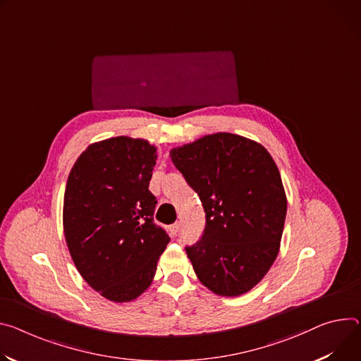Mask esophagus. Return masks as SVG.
<instances>
[{
    "instance_id": "esophagus-1",
    "label": "esophagus",
    "mask_w": 361,
    "mask_h": 361,
    "mask_svg": "<svg viewBox=\"0 0 361 361\" xmlns=\"http://www.w3.org/2000/svg\"><path fill=\"white\" fill-rule=\"evenodd\" d=\"M170 232H171V235H177L178 232H180V223H174V224H171L170 226Z\"/></svg>"
}]
</instances>
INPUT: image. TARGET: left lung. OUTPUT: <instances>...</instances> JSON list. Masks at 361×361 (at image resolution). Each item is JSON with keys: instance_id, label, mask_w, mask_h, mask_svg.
<instances>
[{"instance_id": "8db88e82", "label": "left lung", "mask_w": 361, "mask_h": 361, "mask_svg": "<svg viewBox=\"0 0 361 361\" xmlns=\"http://www.w3.org/2000/svg\"><path fill=\"white\" fill-rule=\"evenodd\" d=\"M206 213L202 238L185 246L210 290L238 297L267 275L278 256L286 195L271 154L247 138L220 133L170 152Z\"/></svg>"}]
</instances>
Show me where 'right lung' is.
Masks as SVG:
<instances>
[{
    "label": "right lung",
    "mask_w": 361,
    "mask_h": 361,
    "mask_svg": "<svg viewBox=\"0 0 361 361\" xmlns=\"http://www.w3.org/2000/svg\"><path fill=\"white\" fill-rule=\"evenodd\" d=\"M157 148L116 137L86 148L64 190L63 227L83 279L115 302L133 301L151 285L170 236L154 223L149 180Z\"/></svg>",
    "instance_id": "right-lung-1"
}]
</instances>
